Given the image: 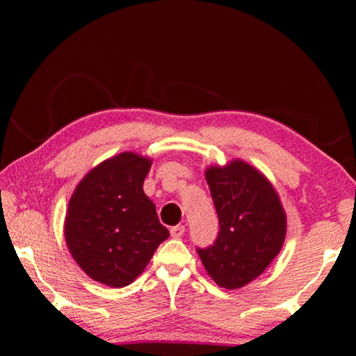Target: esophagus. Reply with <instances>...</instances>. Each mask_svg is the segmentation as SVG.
I'll list each match as a JSON object with an SVG mask.
<instances>
[{
	"label": "esophagus",
	"mask_w": 356,
	"mask_h": 356,
	"mask_svg": "<svg viewBox=\"0 0 356 356\" xmlns=\"http://www.w3.org/2000/svg\"><path fill=\"white\" fill-rule=\"evenodd\" d=\"M184 232H185V226H182V225L171 227V237H174V238L182 237V236H184Z\"/></svg>",
	"instance_id": "obj_1"
}]
</instances>
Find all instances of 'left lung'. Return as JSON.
<instances>
[{
    "mask_svg": "<svg viewBox=\"0 0 356 356\" xmlns=\"http://www.w3.org/2000/svg\"><path fill=\"white\" fill-rule=\"evenodd\" d=\"M220 221L216 240L196 248L204 268L225 289L243 287L278 256L286 238V212L268 179L242 160L206 171Z\"/></svg>",
    "mask_w": 356,
    "mask_h": 356,
    "instance_id": "1",
    "label": "left lung"
}]
</instances>
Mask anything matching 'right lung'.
I'll list each match as a JSON object with an SVG mask.
<instances>
[{
	"instance_id": "1",
	"label": "right lung",
	"mask_w": 356,
	"mask_h": 356,
	"mask_svg": "<svg viewBox=\"0 0 356 356\" xmlns=\"http://www.w3.org/2000/svg\"><path fill=\"white\" fill-rule=\"evenodd\" d=\"M152 160L122 152L76 185L64 222L65 243L94 281L125 287L140 276L170 231L143 190Z\"/></svg>"
}]
</instances>
